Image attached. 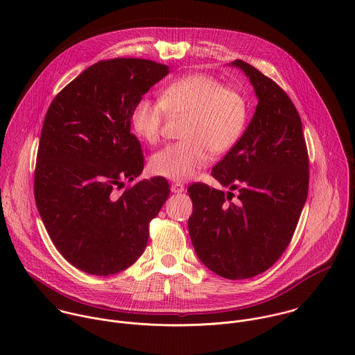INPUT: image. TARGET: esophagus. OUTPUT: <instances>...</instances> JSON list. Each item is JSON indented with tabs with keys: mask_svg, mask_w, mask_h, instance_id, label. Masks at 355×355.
Returning a JSON list of instances; mask_svg holds the SVG:
<instances>
[{
	"mask_svg": "<svg viewBox=\"0 0 355 355\" xmlns=\"http://www.w3.org/2000/svg\"><path fill=\"white\" fill-rule=\"evenodd\" d=\"M184 189H185V187L181 182H174L171 185V192H174V193H181V192H184Z\"/></svg>",
	"mask_w": 355,
	"mask_h": 355,
	"instance_id": "obj_1",
	"label": "esophagus"
}]
</instances>
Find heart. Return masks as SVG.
<instances>
[{
	"mask_svg": "<svg viewBox=\"0 0 355 355\" xmlns=\"http://www.w3.org/2000/svg\"><path fill=\"white\" fill-rule=\"evenodd\" d=\"M166 112L187 115L182 141L168 144L150 159V171L171 181H188L229 151L241 137L247 122V101L234 88L207 74H189L168 84L159 99L140 98L130 112L133 133L156 144Z\"/></svg>",
	"mask_w": 355,
	"mask_h": 355,
	"instance_id": "1",
	"label": "heart"
}]
</instances>
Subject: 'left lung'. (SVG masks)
Here are the masks:
<instances>
[{"label": "left lung", "instance_id": "1", "mask_svg": "<svg viewBox=\"0 0 355 355\" xmlns=\"http://www.w3.org/2000/svg\"><path fill=\"white\" fill-rule=\"evenodd\" d=\"M259 104L247 129L212 175L233 192L193 184L188 230L198 259L227 279L267 271L288 247L308 198L309 160L300 116L285 91L256 67L232 62Z\"/></svg>", "mask_w": 355, "mask_h": 355}]
</instances>
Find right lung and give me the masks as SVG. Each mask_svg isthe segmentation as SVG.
<instances>
[{"label":"right lung","mask_w":355,"mask_h":355,"mask_svg":"<svg viewBox=\"0 0 355 355\" xmlns=\"http://www.w3.org/2000/svg\"><path fill=\"white\" fill-rule=\"evenodd\" d=\"M168 73V66L144 59L98 62L47 110L35 170L36 207L60 254L87 274L108 277L130 267L147 245L148 222L170 195L162 177L115 195L144 166L130 133L132 108Z\"/></svg>","instance_id":"add662e5"}]
</instances>
